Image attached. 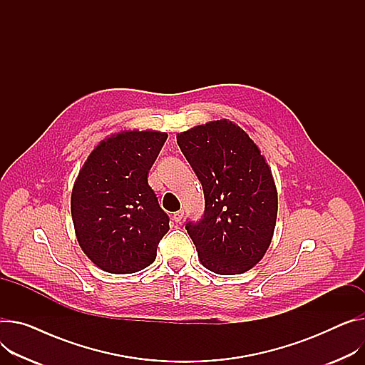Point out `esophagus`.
Wrapping results in <instances>:
<instances>
[{"mask_svg": "<svg viewBox=\"0 0 365 365\" xmlns=\"http://www.w3.org/2000/svg\"><path fill=\"white\" fill-rule=\"evenodd\" d=\"M184 217V212L182 210H178V212H175L174 215H173V219L178 223V222H181V219Z\"/></svg>", "mask_w": 365, "mask_h": 365, "instance_id": "obj_1", "label": "esophagus"}]
</instances>
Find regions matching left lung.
<instances>
[{
  "mask_svg": "<svg viewBox=\"0 0 365 365\" xmlns=\"http://www.w3.org/2000/svg\"><path fill=\"white\" fill-rule=\"evenodd\" d=\"M177 143L205 192L203 219L185 227L200 263L217 274L253 269L272 242L277 216V191L266 158L227 118L178 133Z\"/></svg>",
  "mask_w": 365,
  "mask_h": 365,
  "instance_id": "1",
  "label": "left lung"
}]
</instances>
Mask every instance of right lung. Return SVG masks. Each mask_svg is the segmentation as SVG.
Segmentation results:
<instances>
[{
    "label": "right lung",
    "instance_id": "add662e5",
    "mask_svg": "<svg viewBox=\"0 0 365 365\" xmlns=\"http://www.w3.org/2000/svg\"><path fill=\"white\" fill-rule=\"evenodd\" d=\"M168 134L120 130L99 142L80 168L71 191L74 232L89 260L108 273H135L156 259L170 231L148 182Z\"/></svg>",
    "mask_w": 365,
    "mask_h": 365
}]
</instances>
